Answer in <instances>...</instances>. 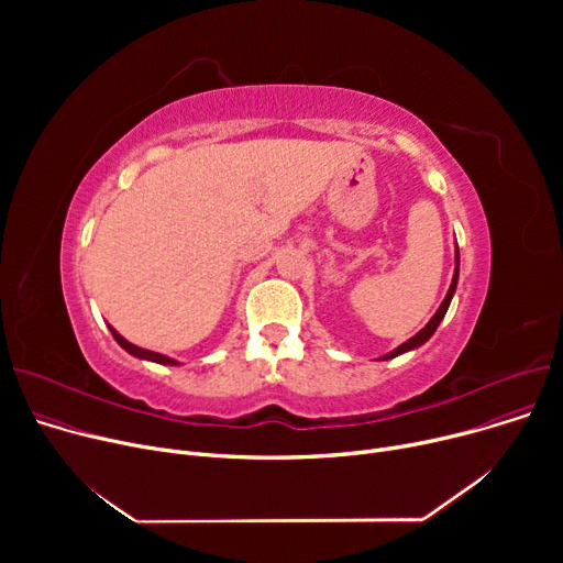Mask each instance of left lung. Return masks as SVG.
I'll return each instance as SVG.
<instances>
[{
    "label": "left lung",
    "instance_id": "left-lung-1",
    "mask_svg": "<svg viewBox=\"0 0 563 563\" xmlns=\"http://www.w3.org/2000/svg\"><path fill=\"white\" fill-rule=\"evenodd\" d=\"M456 283H459V249H456V269H454V278H452V285H450V289H448V297L442 299V303H440V308L435 310V314L431 317V321L427 323V327L418 333V335H412L410 340H406L404 344H399L395 351H390V353H386V356H383L380 361H390V358H397V356H401V353H406V351H410V349H418V346H422L433 333H435V329H438V323L442 321V317L448 314V308H450V303H452V297H454V291H456Z\"/></svg>",
    "mask_w": 563,
    "mask_h": 563
}]
</instances>
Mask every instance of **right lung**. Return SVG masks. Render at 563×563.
<instances>
[{
    "label": "right lung",
    "mask_w": 563,
    "mask_h": 563,
    "mask_svg": "<svg viewBox=\"0 0 563 563\" xmlns=\"http://www.w3.org/2000/svg\"><path fill=\"white\" fill-rule=\"evenodd\" d=\"M109 331H111V335H113V340L121 344L128 353H132L134 358H143V361H153V363H159V365H177V361H173V358H168V356H162V353H155V351H147V349H141V346H136V344H132V342H128L121 333L118 331H113L111 327H109Z\"/></svg>",
    "instance_id": "add662e5"
}]
</instances>
